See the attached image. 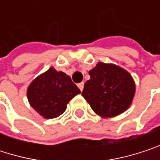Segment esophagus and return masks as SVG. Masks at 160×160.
<instances>
[{
    "mask_svg": "<svg viewBox=\"0 0 160 160\" xmlns=\"http://www.w3.org/2000/svg\"><path fill=\"white\" fill-rule=\"evenodd\" d=\"M78 87L80 88V91H82V90H83V88H84V83H83V82H80V83L78 84Z\"/></svg>",
    "mask_w": 160,
    "mask_h": 160,
    "instance_id": "obj_1",
    "label": "esophagus"
}]
</instances>
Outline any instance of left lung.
<instances>
[{"instance_id":"obj_1","label":"left lung","mask_w":160,"mask_h":160,"mask_svg":"<svg viewBox=\"0 0 160 160\" xmlns=\"http://www.w3.org/2000/svg\"><path fill=\"white\" fill-rule=\"evenodd\" d=\"M82 96L92 109L102 118L116 117L132 105L135 83L132 75L114 64L99 62L89 71Z\"/></svg>"}]
</instances>
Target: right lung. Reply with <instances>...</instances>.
<instances>
[{
	"instance_id": "obj_1",
	"label": "right lung",
	"mask_w": 160,
	"mask_h": 160,
	"mask_svg": "<svg viewBox=\"0 0 160 160\" xmlns=\"http://www.w3.org/2000/svg\"><path fill=\"white\" fill-rule=\"evenodd\" d=\"M80 93L71 78L53 68L33 80L27 91L30 106L44 118H53L62 115L69 101Z\"/></svg>"
}]
</instances>
